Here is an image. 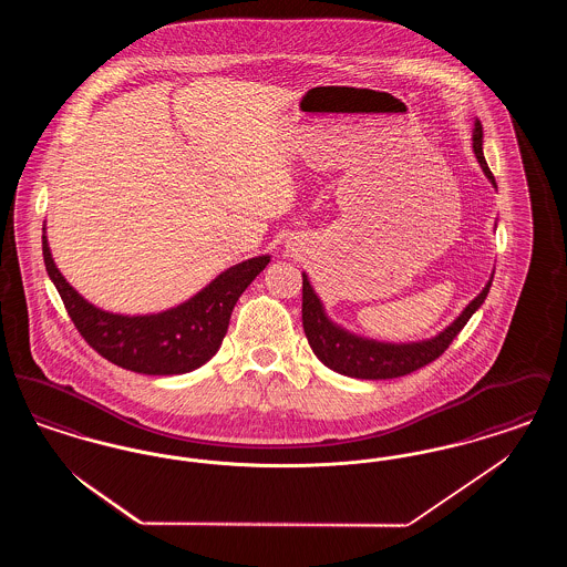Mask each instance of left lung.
<instances>
[{"mask_svg": "<svg viewBox=\"0 0 567 567\" xmlns=\"http://www.w3.org/2000/svg\"><path fill=\"white\" fill-rule=\"evenodd\" d=\"M472 148L481 163L488 183L497 190V183L486 165L483 153V125L476 118L472 130ZM303 289H301V323L308 338V344L312 352L323 361L324 365L338 374L344 377L363 378V380H386V378L405 377L427 363L437 359L442 352L449 349L453 338H457L458 331L472 319V315L483 306L493 274L486 280L485 289L474 297L457 319L449 327H444L440 333L416 342H382L374 338H365L359 333H352L347 327L329 319L321 297L317 296L315 287L310 285V278L306 271H301Z\"/></svg>", "mask_w": 567, "mask_h": 567, "instance_id": "left-lung-1", "label": "left lung"}]
</instances>
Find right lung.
I'll list each match as a JSON object with an SVG mask.
<instances>
[{
  "label": "right lung",
  "instance_id": "right-lung-1",
  "mask_svg": "<svg viewBox=\"0 0 567 567\" xmlns=\"http://www.w3.org/2000/svg\"><path fill=\"white\" fill-rule=\"evenodd\" d=\"M42 252L49 278L82 338L112 363L148 377L187 374L215 357L227 333L236 301L266 270L270 255H257L220 271L189 299L151 315H121L97 308L54 266L42 227Z\"/></svg>",
  "mask_w": 567,
  "mask_h": 567
}]
</instances>
